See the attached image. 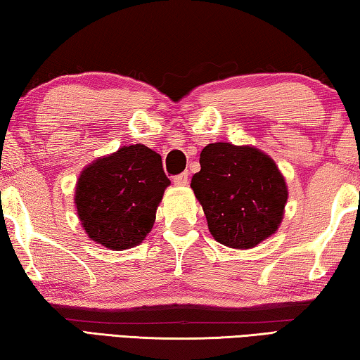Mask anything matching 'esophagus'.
<instances>
[{"instance_id":"obj_1","label":"esophagus","mask_w":360,"mask_h":360,"mask_svg":"<svg viewBox=\"0 0 360 360\" xmlns=\"http://www.w3.org/2000/svg\"><path fill=\"white\" fill-rule=\"evenodd\" d=\"M173 182H174V186H179V187L187 186L188 184V174L187 173H181L178 176H174Z\"/></svg>"}]
</instances>
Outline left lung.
I'll return each instance as SVG.
<instances>
[{
  "label": "left lung",
  "instance_id": "obj_1",
  "mask_svg": "<svg viewBox=\"0 0 360 360\" xmlns=\"http://www.w3.org/2000/svg\"><path fill=\"white\" fill-rule=\"evenodd\" d=\"M191 187L216 241L235 249L257 246L278 230L288 186L265 152L231 143L208 144Z\"/></svg>",
  "mask_w": 360,
  "mask_h": 360
}]
</instances>
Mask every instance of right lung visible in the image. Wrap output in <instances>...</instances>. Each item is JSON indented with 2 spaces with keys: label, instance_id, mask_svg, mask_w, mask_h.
<instances>
[{
  "label": "right lung",
  "instance_id": "add662e5",
  "mask_svg": "<svg viewBox=\"0 0 360 360\" xmlns=\"http://www.w3.org/2000/svg\"><path fill=\"white\" fill-rule=\"evenodd\" d=\"M168 186L162 157L144 144L96 158L84 168L75 192L85 233L112 251L138 246L154 225Z\"/></svg>",
  "mask_w": 360,
  "mask_h": 360
}]
</instances>
